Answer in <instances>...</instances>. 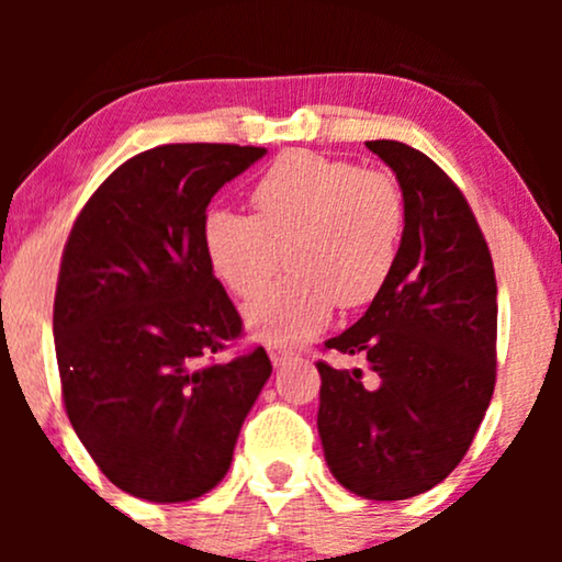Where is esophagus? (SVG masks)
<instances>
[{"mask_svg": "<svg viewBox=\"0 0 562 562\" xmlns=\"http://www.w3.org/2000/svg\"><path fill=\"white\" fill-rule=\"evenodd\" d=\"M269 359H272L274 367H285L288 362H293L295 359V351H290V348H282V346H269Z\"/></svg>", "mask_w": 562, "mask_h": 562, "instance_id": "esophagus-1", "label": "esophagus"}]
</instances>
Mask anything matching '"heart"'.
<instances>
[{"label": "heart", "instance_id": "heart-1", "mask_svg": "<svg viewBox=\"0 0 562 562\" xmlns=\"http://www.w3.org/2000/svg\"><path fill=\"white\" fill-rule=\"evenodd\" d=\"M250 205L254 216L209 211L203 248L237 299L255 295L286 250L291 274L245 306V325L267 344L312 338L335 303L364 306L396 267L406 211L391 173L290 150L263 171Z\"/></svg>", "mask_w": 562, "mask_h": 562}]
</instances>
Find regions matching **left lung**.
<instances>
[{
    "instance_id": "1",
    "label": "left lung",
    "mask_w": 562,
    "mask_h": 562,
    "mask_svg": "<svg viewBox=\"0 0 562 562\" xmlns=\"http://www.w3.org/2000/svg\"><path fill=\"white\" fill-rule=\"evenodd\" d=\"M396 173L404 235L364 317L325 348L362 370L317 362V428L335 481L364 499H409L460 465L496 380V277L465 195L425 153L367 142Z\"/></svg>"
}]
</instances>
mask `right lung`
Here are the masks:
<instances>
[{
    "instance_id": "right-lung-1",
    "label": "right lung",
    "mask_w": 562,
    "mask_h": 562,
    "mask_svg": "<svg viewBox=\"0 0 562 562\" xmlns=\"http://www.w3.org/2000/svg\"><path fill=\"white\" fill-rule=\"evenodd\" d=\"M263 153L211 142L139 153L68 235L53 317L63 402L97 468L139 499L211 492L272 375L261 346L211 362L243 319L203 248L211 198Z\"/></svg>"
}]
</instances>
